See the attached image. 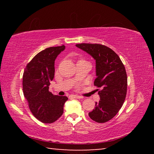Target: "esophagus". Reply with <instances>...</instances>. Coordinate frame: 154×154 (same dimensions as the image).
<instances>
[{"instance_id":"1","label":"esophagus","mask_w":154,"mask_h":154,"mask_svg":"<svg viewBox=\"0 0 154 154\" xmlns=\"http://www.w3.org/2000/svg\"><path fill=\"white\" fill-rule=\"evenodd\" d=\"M71 98H83L82 96L79 95H71Z\"/></svg>"}]
</instances>
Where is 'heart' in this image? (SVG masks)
Returning <instances> with one entry per match:
<instances>
[{
  "label": "heart",
  "mask_w": 154,
  "mask_h": 154,
  "mask_svg": "<svg viewBox=\"0 0 154 154\" xmlns=\"http://www.w3.org/2000/svg\"><path fill=\"white\" fill-rule=\"evenodd\" d=\"M79 61H85L84 60H79Z\"/></svg>",
  "instance_id": "1"
}]
</instances>
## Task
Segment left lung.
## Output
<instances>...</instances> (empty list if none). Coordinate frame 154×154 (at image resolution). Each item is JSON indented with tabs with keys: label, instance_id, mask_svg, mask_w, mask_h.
Segmentation results:
<instances>
[{
	"label": "left lung",
	"instance_id": "8db88e82",
	"mask_svg": "<svg viewBox=\"0 0 154 154\" xmlns=\"http://www.w3.org/2000/svg\"><path fill=\"white\" fill-rule=\"evenodd\" d=\"M96 60V78L94 85L98 88L100 99L89 113L98 123H105L116 116L124 103L127 93V74L118 54L111 48L97 43L77 44Z\"/></svg>",
	"mask_w": 154,
	"mask_h": 154
}]
</instances>
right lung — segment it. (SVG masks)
Listing matches in <instances>:
<instances>
[{
	"label": "right lung",
	"instance_id": "obj_1",
	"mask_svg": "<svg viewBox=\"0 0 154 154\" xmlns=\"http://www.w3.org/2000/svg\"><path fill=\"white\" fill-rule=\"evenodd\" d=\"M65 46L50 47L40 51L26 66L23 75V92L28 107L35 118L43 123L56 122L63 114L66 96L54 95L49 91L55 72L54 63Z\"/></svg>",
	"mask_w": 154,
	"mask_h": 154
}]
</instances>
